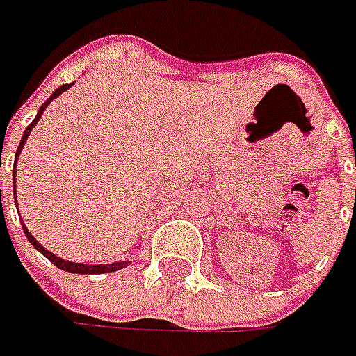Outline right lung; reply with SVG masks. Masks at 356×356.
<instances>
[{
	"label": "right lung",
	"instance_id": "1",
	"mask_svg": "<svg viewBox=\"0 0 356 356\" xmlns=\"http://www.w3.org/2000/svg\"><path fill=\"white\" fill-rule=\"evenodd\" d=\"M71 85H63V87H59V89L53 92V97L49 99V101H45L43 103V106L39 108V113H37V117H35V120L25 129V132H23V138H21L19 146H17V152H15V158L19 156L21 148H23V144H25V140H27V136H29V132L33 130V127L39 122V118H41V115H43V111L47 108V104L53 101V99H57L61 92H65V90L69 89ZM13 178H15V172H13ZM15 204H17V200H15ZM23 232H25V238L29 239V243L33 245L37 252H41L45 257H47L51 264H55V266L59 267V269H63V271H71V273H89V275H95V273H111V271H118V269H122V267H127V261H118V264H106V266H85V264H73V261H65V259H61V257H57V255H53L51 252H47L37 239L29 234V229L23 226Z\"/></svg>",
	"mask_w": 356,
	"mask_h": 356
}]
</instances>
